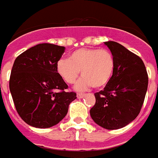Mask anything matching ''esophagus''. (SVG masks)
<instances>
[{
	"mask_svg": "<svg viewBox=\"0 0 158 158\" xmlns=\"http://www.w3.org/2000/svg\"><path fill=\"white\" fill-rule=\"evenodd\" d=\"M85 96V94H84V93H78V94H77V97H78L79 99L83 98Z\"/></svg>",
	"mask_w": 158,
	"mask_h": 158,
	"instance_id": "1",
	"label": "esophagus"
}]
</instances>
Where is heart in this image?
<instances>
[{
    "label": "heart",
    "mask_w": 158,
    "mask_h": 158,
    "mask_svg": "<svg viewBox=\"0 0 158 158\" xmlns=\"http://www.w3.org/2000/svg\"><path fill=\"white\" fill-rule=\"evenodd\" d=\"M115 67L113 54L105 49L81 48L68 58H61L56 63V71L68 84H73L81 71L83 77L75 88L82 90L92 85L102 88L109 82Z\"/></svg>",
    "instance_id": "b5f03b06"
}]
</instances>
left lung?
Returning a JSON list of instances; mask_svg holds the SVG:
<instances>
[{
    "label": "left lung",
    "mask_w": 158,
    "mask_h": 158,
    "mask_svg": "<svg viewBox=\"0 0 158 158\" xmlns=\"http://www.w3.org/2000/svg\"><path fill=\"white\" fill-rule=\"evenodd\" d=\"M104 44L113 54L115 67L104 89L95 94L96 104L89 113L101 127L118 129L139 115L147 90L148 75L139 56L115 41Z\"/></svg>",
    "instance_id": "obj_1"
}]
</instances>
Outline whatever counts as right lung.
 <instances>
[{"instance_id": "obj_1", "label": "right lung", "mask_w": 158, "mask_h": 158, "mask_svg": "<svg viewBox=\"0 0 158 158\" xmlns=\"http://www.w3.org/2000/svg\"><path fill=\"white\" fill-rule=\"evenodd\" d=\"M64 46L43 43L23 52L12 66L9 88L16 110L29 125L45 129L57 124L77 98L56 71Z\"/></svg>"}]
</instances>
